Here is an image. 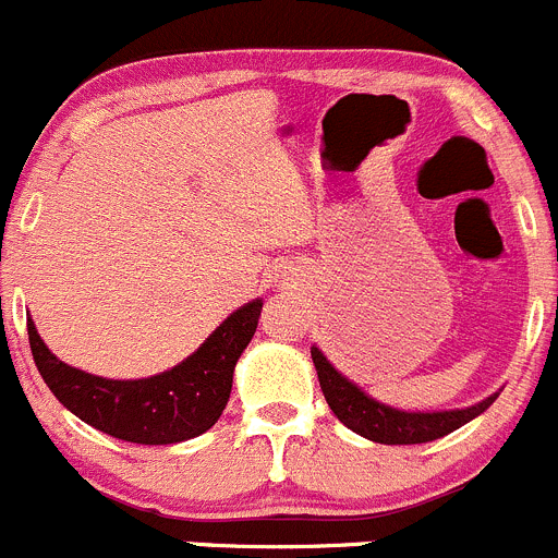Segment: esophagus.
<instances>
[{"label":"esophagus","instance_id":"esophagus-1","mask_svg":"<svg viewBox=\"0 0 558 558\" xmlns=\"http://www.w3.org/2000/svg\"><path fill=\"white\" fill-rule=\"evenodd\" d=\"M279 281H284V277H281V279H279Z\"/></svg>","mask_w":558,"mask_h":558}]
</instances>
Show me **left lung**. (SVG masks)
Masks as SVG:
<instances>
[{
	"mask_svg": "<svg viewBox=\"0 0 558 558\" xmlns=\"http://www.w3.org/2000/svg\"><path fill=\"white\" fill-rule=\"evenodd\" d=\"M312 361L317 368L319 388H323L325 401L333 410V415L344 423L350 432L361 434V437L372 439L379 445H421L434 442V439L445 437V434L456 432L464 423L474 421L480 412L488 410L496 401V393L483 399L480 404L466 407V410H450V412H404L396 407L379 404L372 396L363 393L355 383L339 374L333 363L312 347Z\"/></svg>",
	"mask_w": 558,
	"mask_h": 558,
	"instance_id": "obj_1",
	"label": "left lung"
}]
</instances>
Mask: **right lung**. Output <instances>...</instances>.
Here are the masks:
<instances>
[{"label": "right lung", "mask_w": 558, "mask_h": 558, "mask_svg": "<svg viewBox=\"0 0 558 558\" xmlns=\"http://www.w3.org/2000/svg\"><path fill=\"white\" fill-rule=\"evenodd\" d=\"M263 301L235 308L186 361L146 379H105L59 361L26 319L37 372L51 393L97 432L135 445L201 437L222 415L241 352L252 341Z\"/></svg>", "instance_id": "right-lung-1"}]
</instances>
